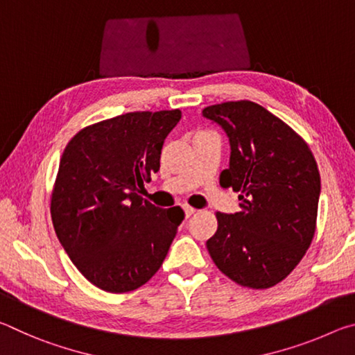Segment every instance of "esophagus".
Returning a JSON list of instances; mask_svg holds the SVG:
<instances>
[{"label":"esophagus","instance_id":"34e87169","mask_svg":"<svg viewBox=\"0 0 355 355\" xmlns=\"http://www.w3.org/2000/svg\"><path fill=\"white\" fill-rule=\"evenodd\" d=\"M183 209H184V216H186V218H191V216L196 213V209L192 208V207H189V205H184Z\"/></svg>","mask_w":355,"mask_h":355}]
</instances>
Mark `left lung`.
<instances>
[{
  "mask_svg": "<svg viewBox=\"0 0 355 355\" xmlns=\"http://www.w3.org/2000/svg\"><path fill=\"white\" fill-rule=\"evenodd\" d=\"M203 117L230 141L222 188L239 192V211L216 213L207 241L216 266L238 285L264 290L284 280L310 248L321 178L315 156L296 131L249 100L208 106Z\"/></svg>",
  "mask_w": 355,
  "mask_h": 355,
  "instance_id": "8db88e82",
  "label": "left lung"
}]
</instances>
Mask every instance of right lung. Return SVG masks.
<instances>
[{"label": "right lung", "instance_id": "add662e5", "mask_svg": "<svg viewBox=\"0 0 355 355\" xmlns=\"http://www.w3.org/2000/svg\"><path fill=\"white\" fill-rule=\"evenodd\" d=\"M182 111H139L103 120L71 137L51 194L58 239L84 277L127 293L153 277L169 252L183 209L139 196L159 171L164 139Z\"/></svg>", "mask_w": 355, "mask_h": 355}]
</instances>
